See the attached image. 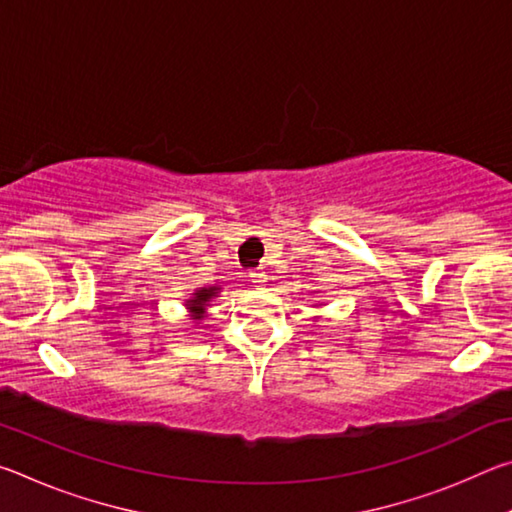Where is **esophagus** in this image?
Returning a JSON list of instances; mask_svg holds the SVG:
<instances>
[{"label":"esophagus","instance_id":"34e87169","mask_svg":"<svg viewBox=\"0 0 512 512\" xmlns=\"http://www.w3.org/2000/svg\"><path fill=\"white\" fill-rule=\"evenodd\" d=\"M248 280H250V284H255V287H262V284L268 280V277L262 271H250L248 273Z\"/></svg>","mask_w":512,"mask_h":512}]
</instances>
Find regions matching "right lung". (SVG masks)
Returning a JSON list of instances; mask_svg holds the SVG:
<instances>
[{"mask_svg":"<svg viewBox=\"0 0 512 512\" xmlns=\"http://www.w3.org/2000/svg\"><path fill=\"white\" fill-rule=\"evenodd\" d=\"M214 293H216V289H214V287H212V289H203V291H198V293H196V298L192 300V305H194L192 309L196 311V314H201V311H203V305H205L207 300H210V298L214 296Z\"/></svg>","mask_w":512,"mask_h":512,"instance_id":"right-lung-1","label":"right lung"}]
</instances>
